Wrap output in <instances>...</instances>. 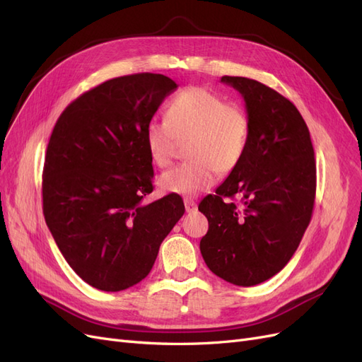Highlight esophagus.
I'll return each instance as SVG.
<instances>
[{"label": "esophagus", "mask_w": 362, "mask_h": 362, "mask_svg": "<svg viewBox=\"0 0 362 362\" xmlns=\"http://www.w3.org/2000/svg\"><path fill=\"white\" fill-rule=\"evenodd\" d=\"M184 205H185V211L192 213L196 210V202L192 198H184Z\"/></svg>", "instance_id": "1"}]
</instances>
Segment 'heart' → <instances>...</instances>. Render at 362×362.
I'll return each instance as SVG.
<instances>
[{
    "label": "heart",
    "instance_id": "1",
    "mask_svg": "<svg viewBox=\"0 0 362 362\" xmlns=\"http://www.w3.org/2000/svg\"><path fill=\"white\" fill-rule=\"evenodd\" d=\"M249 116L223 96L204 87H190L170 101L166 119H151L144 140L151 160L166 168L180 141L189 140L190 161L164 172L158 185L164 193L196 194L210 189L217 170L228 173L242 161L247 141Z\"/></svg>",
    "mask_w": 362,
    "mask_h": 362
}]
</instances>
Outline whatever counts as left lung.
<instances>
[{
    "label": "left lung",
    "instance_id": "1",
    "mask_svg": "<svg viewBox=\"0 0 362 362\" xmlns=\"http://www.w3.org/2000/svg\"><path fill=\"white\" fill-rule=\"evenodd\" d=\"M243 96L250 131L245 156L208 194L201 254L214 275L252 287L286 267L308 228L315 198L310 131L298 108L276 90L245 76H222ZM237 195L235 206L225 197Z\"/></svg>",
    "mask_w": 362,
    "mask_h": 362
}]
</instances>
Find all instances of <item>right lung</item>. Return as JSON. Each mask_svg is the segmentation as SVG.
Instances as JSON below:
<instances>
[{"mask_svg": "<svg viewBox=\"0 0 362 362\" xmlns=\"http://www.w3.org/2000/svg\"><path fill=\"white\" fill-rule=\"evenodd\" d=\"M177 83L161 74L108 80L60 115L43 166V216L64 259L89 286L120 291L145 279L185 208L145 204L152 160L145 125Z\"/></svg>", "mask_w": 362, "mask_h": 362, "instance_id": "1", "label": "right lung"}]
</instances>
